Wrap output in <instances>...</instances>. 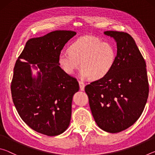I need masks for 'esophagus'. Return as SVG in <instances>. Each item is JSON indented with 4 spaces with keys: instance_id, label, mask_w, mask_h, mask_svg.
I'll list each match as a JSON object with an SVG mask.
<instances>
[{
    "instance_id": "obj_1",
    "label": "esophagus",
    "mask_w": 155,
    "mask_h": 155,
    "mask_svg": "<svg viewBox=\"0 0 155 155\" xmlns=\"http://www.w3.org/2000/svg\"><path fill=\"white\" fill-rule=\"evenodd\" d=\"M78 83H79L80 90H81V91H84V90H85V84H84V83L82 82V81H79V82H78Z\"/></svg>"
}]
</instances>
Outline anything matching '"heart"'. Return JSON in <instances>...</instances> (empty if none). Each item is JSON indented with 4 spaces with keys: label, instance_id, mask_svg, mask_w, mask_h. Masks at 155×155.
Returning <instances> with one entry per match:
<instances>
[{
    "label": "heart",
    "instance_id": "1",
    "mask_svg": "<svg viewBox=\"0 0 155 155\" xmlns=\"http://www.w3.org/2000/svg\"><path fill=\"white\" fill-rule=\"evenodd\" d=\"M68 52L58 57L61 69L72 75L81 66V77L92 80L106 77L114 68L117 57L114 44L92 36L78 38L68 46Z\"/></svg>",
    "mask_w": 155,
    "mask_h": 155
}]
</instances>
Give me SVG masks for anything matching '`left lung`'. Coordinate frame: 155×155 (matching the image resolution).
Here are the masks:
<instances>
[{"label": "left lung", "mask_w": 155, "mask_h": 155, "mask_svg": "<svg viewBox=\"0 0 155 155\" xmlns=\"http://www.w3.org/2000/svg\"><path fill=\"white\" fill-rule=\"evenodd\" d=\"M117 44L116 61L111 72L86 85L91 114L103 130L115 133L127 129L142 114L149 86L146 64L129 34L107 31Z\"/></svg>", "instance_id": "left-lung-1"}]
</instances>
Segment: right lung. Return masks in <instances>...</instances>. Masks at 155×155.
<instances>
[{
  "mask_svg": "<svg viewBox=\"0 0 155 155\" xmlns=\"http://www.w3.org/2000/svg\"><path fill=\"white\" fill-rule=\"evenodd\" d=\"M76 34L59 30L30 39L15 62L11 84L13 102L23 121L41 134L58 135L70 125L72 98L79 85L59 66L58 57ZM32 69L37 70L36 75Z\"/></svg>",
  "mask_w": 155,
  "mask_h": 155,
  "instance_id": "right-lung-1",
  "label": "right lung"
}]
</instances>
